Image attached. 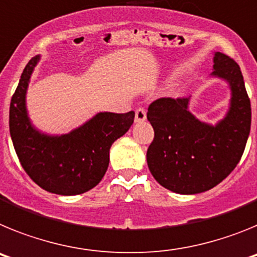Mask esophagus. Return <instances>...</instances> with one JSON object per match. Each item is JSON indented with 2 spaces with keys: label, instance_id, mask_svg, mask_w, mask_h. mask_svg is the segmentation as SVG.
I'll return each instance as SVG.
<instances>
[{
  "label": "esophagus",
  "instance_id": "obj_1",
  "mask_svg": "<svg viewBox=\"0 0 257 257\" xmlns=\"http://www.w3.org/2000/svg\"><path fill=\"white\" fill-rule=\"evenodd\" d=\"M147 119V112H145L144 108H138L135 112V122L136 123H140V122H144Z\"/></svg>",
  "mask_w": 257,
  "mask_h": 257
}]
</instances>
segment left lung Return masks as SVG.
I'll list each match as a JSON object with an SVG mask.
<instances>
[{
  "mask_svg": "<svg viewBox=\"0 0 257 257\" xmlns=\"http://www.w3.org/2000/svg\"><path fill=\"white\" fill-rule=\"evenodd\" d=\"M211 76L230 88L225 117L207 123L189 110L192 96L161 97L149 105L147 118L154 139L147 152L153 178L179 194L212 189L234 170L251 128V103L239 65L222 52L213 54Z\"/></svg>",
  "mask_w": 257,
  "mask_h": 257,
  "instance_id": "8db88e82",
  "label": "left lung"
}]
</instances>
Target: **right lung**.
Here are the masks:
<instances>
[{
    "instance_id": "obj_1",
    "label": "right lung",
    "mask_w": 257,
    "mask_h": 257,
    "mask_svg": "<svg viewBox=\"0 0 257 257\" xmlns=\"http://www.w3.org/2000/svg\"><path fill=\"white\" fill-rule=\"evenodd\" d=\"M41 56L29 60L11 97L10 135L23 169L42 189L76 196L100 183L109 149L134 123L135 112H99L68 134L50 135L36 128L27 109V90Z\"/></svg>"
}]
</instances>
